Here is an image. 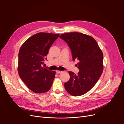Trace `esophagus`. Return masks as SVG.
<instances>
[{
    "mask_svg": "<svg viewBox=\"0 0 124 124\" xmlns=\"http://www.w3.org/2000/svg\"><path fill=\"white\" fill-rule=\"evenodd\" d=\"M62 72V71H58V70L56 71V73H61Z\"/></svg>",
    "mask_w": 124,
    "mask_h": 124,
    "instance_id": "esophagus-1",
    "label": "esophagus"
}]
</instances>
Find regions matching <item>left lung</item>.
Here are the masks:
<instances>
[{
  "label": "left lung",
  "mask_w": 124,
  "mask_h": 124,
  "mask_svg": "<svg viewBox=\"0 0 124 124\" xmlns=\"http://www.w3.org/2000/svg\"><path fill=\"white\" fill-rule=\"evenodd\" d=\"M60 38L65 41L71 51L72 59L79 60L77 75L69 71L70 79L64 83L71 95H83L92 89L100 79L103 71L102 52L94 39L80 32H69Z\"/></svg>",
  "instance_id": "obj_1"
}]
</instances>
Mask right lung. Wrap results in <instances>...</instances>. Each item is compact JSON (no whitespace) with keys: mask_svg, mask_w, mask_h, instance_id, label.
Returning <instances> with one entry per match:
<instances>
[{"mask_svg":"<svg viewBox=\"0 0 124 124\" xmlns=\"http://www.w3.org/2000/svg\"><path fill=\"white\" fill-rule=\"evenodd\" d=\"M59 34L39 32L29 38L18 53L19 77L32 92H47L51 88L56 72L43 67L50 47Z\"/></svg>","mask_w":124,"mask_h":124,"instance_id":"right-lung-1","label":"right lung"}]
</instances>
